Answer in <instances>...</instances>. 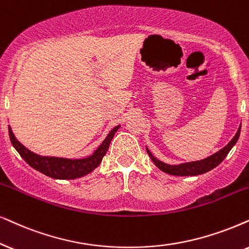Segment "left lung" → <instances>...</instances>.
<instances>
[{
    "mask_svg": "<svg viewBox=\"0 0 249 249\" xmlns=\"http://www.w3.org/2000/svg\"><path fill=\"white\" fill-rule=\"evenodd\" d=\"M240 130H241V125H240V127H239L238 132L233 137V139L230 141V142L226 144L223 149L219 150V152L215 153L212 156L207 157V159L201 160V161H196V162H188V163H184V164H179V165H169V164H165V163H163L161 161H159L157 159H155V157L152 155V153L148 150V148H146V149H147L148 155L150 156V159H152V161L155 163V165L160 170H162L163 172H165V174L174 175V176L202 175V174H206V172L210 171V170H213V168H216L218 164H221V163L223 162V160L228 156L230 150L232 149V147L237 143V141L239 139V135H240Z\"/></svg>",
    "mask_w": 249,
    "mask_h": 249,
    "instance_id": "left-lung-1",
    "label": "left lung"
}]
</instances>
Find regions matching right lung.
Returning <instances> with one entry per match:
<instances>
[{
    "mask_svg": "<svg viewBox=\"0 0 249 249\" xmlns=\"http://www.w3.org/2000/svg\"><path fill=\"white\" fill-rule=\"evenodd\" d=\"M119 126L121 125L114 127L109 132L105 141L100 144V147L93 153V155L80 160L40 156L37 154H34L16 139L10 126H9V137H10V141L12 146L15 147V149L19 153V155L23 157L24 161L28 165L32 166L33 169L40 171L41 174L55 179H75L89 174V172H92L94 169H96L100 165V163L102 162L103 156L108 152L109 144L111 142L112 138H114Z\"/></svg>",
    "mask_w": 249,
    "mask_h": 249,
    "instance_id": "add662e5",
    "label": "right lung"
}]
</instances>
